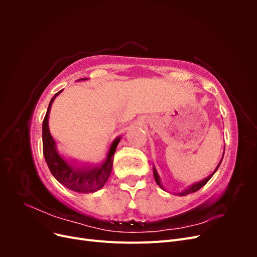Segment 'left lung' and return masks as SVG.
<instances>
[{"label": "left lung", "instance_id": "obj_1", "mask_svg": "<svg viewBox=\"0 0 257 257\" xmlns=\"http://www.w3.org/2000/svg\"><path fill=\"white\" fill-rule=\"evenodd\" d=\"M224 150H225V148H224ZM223 157H224V153H223ZM223 160V159H222ZM222 160L220 161V163H219V165L216 166V168H215V170L214 172L210 175V176H208L207 178H205L204 180H201V181H199V182H196V183H194V184H192V185H190L188 189H185L183 192H180L178 194L179 196H185V195H188V194H191V193H194V192H196V191H198L199 189H201L203 188V186L210 180V179H211V177L215 174V172L217 170V168L220 167V165H221V162H222ZM153 175H154V179H155V181H157V183H158V185H160V188L161 189H163V190H165L164 188H163V185H162V182H161V179H160V176H159V174H158V172H157V169H155V167H153Z\"/></svg>", "mask_w": 257, "mask_h": 257}]
</instances>
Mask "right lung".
Returning a JSON list of instances; mask_svg holds the SVG:
<instances>
[{
    "instance_id": "1",
    "label": "right lung",
    "mask_w": 257,
    "mask_h": 257,
    "mask_svg": "<svg viewBox=\"0 0 257 257\" xmlns=\"http://www.w3.org/2000/svg\"><path fill=\"white\" fill-rule=\"evenodd\" d=\"M88 78H81L80 80H87ZM59 91L54 95L48 106L47 112L43 121V152L46 163L50 169L52 176L67 189L79 193H93L102 189L108 178L110 176L113 163V154L121 139V136L116 137L111 143L108 150L106 160L102 164L96 166H77L68 162L57 150V144L50 134L48 119L51 105L60 93Z\"/></svg>"
}]
</instances>
